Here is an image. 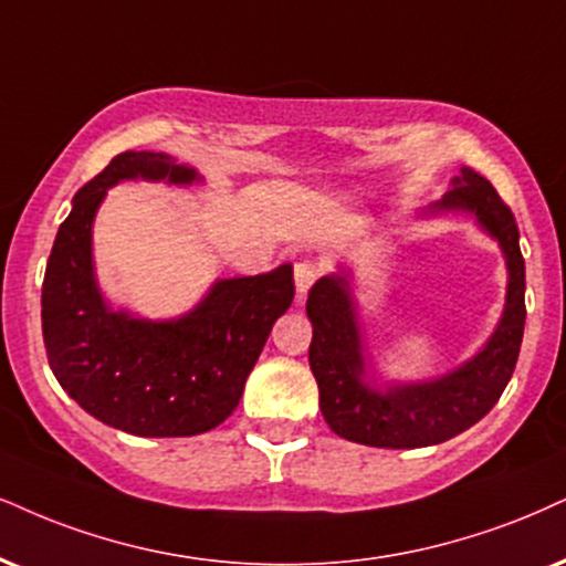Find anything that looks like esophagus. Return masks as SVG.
<instances>
[{
    "mask_svg": "<svg viewBox=\"0 0 566 566\" xmlns=\"http://www.w3.org/2000/svg\"><path fill=\"white\" fill-rule=\"evenodd\" d=\"M294 281H296V294L298 296H306V291H310L312 285H315V281H317L315 262H310V260L296 262L294 264Z\"/></svg>",
    "mask_w": 566,
    "mask_h": 566,
    "instance_id": "esophagus-1",
    "label": "esophagus"
}]
</instances>
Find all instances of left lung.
Returning a JSON list of instances; mask_svg holds the SVG:
<instances>
[{"label": "left lung", "instance_id": "obj_1", "mask_svg": "<svg viewBox=\"0 0 566 566\" xmlns=\"http://www.w3.org/2000/svg\"><path fill=\"white\" fill-rule=\"evenodd\" d=\"M470 212L504 251L509 285L504 315L488 344L462 367L428 382H394L386 390L365 382L357 310L346 272L325 275L310 289V367L319 386L325 422L346 441L378 449H422L459 436L483 420L501 399L517 365L525 331V260L520 228L496 188L470 167L451 180L438 212Z\"/></svg>", "mask_w": 566, "mask_h": 566}]
</instances>
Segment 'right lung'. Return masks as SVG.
<instances>
[{
	"label": "right lung",
	"mask_w": 566,
	"mask_h": 566,
	"mask_svg": "<svg viewBox=\"0 0 566 566\" xmlns=\"http://www.w3.org/2000/svg\"><path fill=\"white\" fill-rule=\"evenodd\" d=\"M199 180L163 151H123L73 197L41 289L54 378L91 417L130 436H199L239 407L275 319L294 302V270L218 281L188 315L165 323L109 310L94 277L91 226L120 180Z\"/></svg>",
	"instance_id": "obj_1"
}]
</instances>
